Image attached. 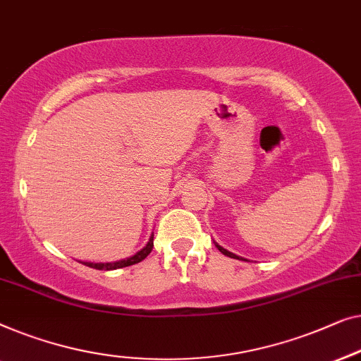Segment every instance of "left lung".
<instances>
[{
  "instance_id": "obj_1",
  "label": "left lung",
  "mask_w": 361,
  "mask_h": 361,
  "mask_svg": "<svg viewBox=\"0 0 361 361\" xmlns=\"http://www.w3.org/2000/svg\"><path fill=\"white\" fill-rule=\"evenodd\" d=\"M214 245H216L217 248H219V252H221V253H224V255H226V257L235 258V260H243V262H248V260H245V258H242V257H238V255H235V253H232V252H229V250H226V248H224V247H221V245H219V243H217V242H214Z\"/></svg>"
}]
</instances>
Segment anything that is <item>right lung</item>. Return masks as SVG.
Masks as SVG:
<instances>
[{
    "label": "right lung",
    "instance_id": "obj_1",
    "mask_svg": "<svg viewBox=\"0 0 361 361\" xmlns=\"http://www.w3.org/2000/svg\"><path fill=\"white\" fill-rule=\"evenodd\" d=\"M152 248H154V233H152V235H150L149 242L145 243V247L140 248V250L137 252V253H134V255H132V257L123 258V260H118V262H106V263L80 262V263H83V265L90 267V268H96V270H118V268L130 267V265H135V263L142 262V260H144V258L152 252Z\"/></svg>",
    "mask_w": 361,
    "mask_h": 361
}]
</instances>
